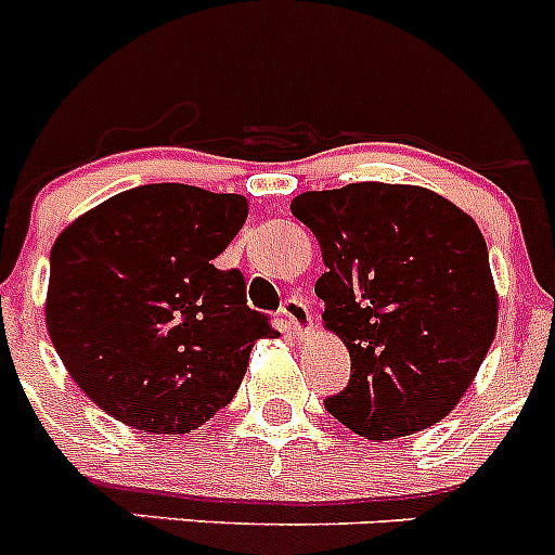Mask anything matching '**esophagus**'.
<instances>
[{"mask_svg": "<svg viewBox=\"0 0 555 555\" xmlns=\"http://www.w3.org/2000/svg\"><path fill=\"white\" fill-rule=\"evenodd\" d=\"M281 313L286 317L288 327H292L297 336H306V333L311 331V308H308V302L302 300V297H288V300H283Z\"/></svg>", "mask_w": 555, "mask_h": 555, "instance_id": "34e87169", "label": "esophagus"}]
</instances>
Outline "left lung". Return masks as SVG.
<instances>
[{"instance_id": "left-lung-1", "label": "left lung", "mask_w": 555, "mask_h": 555, "mask_svg": "<svg viewBox=\"0 0 555 555\" xmlns=\"http://www.w3.org/2000/svg\"><path fill=\"white\" fill-rule=\"evenodd\" d=\"M292 214L320 242L322 320L350 350V380L325 409L366 439L439 423L498 327L478 224L434 191L391 183L306 191Z\"/></svg>"}]
</instances>
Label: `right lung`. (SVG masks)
<instances>
[{
	"mask_svg": "<svg viewBox=\"0 0 555 555\" xmlns=\"http://www.w3.org/2000/svg\"><path fill=\"white\" fill-rule=\"evenodd\" d=\"M247 199L183 183L121 191L57 235L47 327L75 384L119 423L189 434L233 400L249 350L278 336L244 274L214 258Z\"/></svg>",
	"mask_w": 555,
	"mask_h": 555,
	"instance_id": "right-lung-1",
	"label": "right lung"
}]
</instances>
